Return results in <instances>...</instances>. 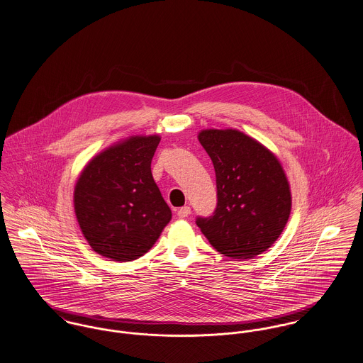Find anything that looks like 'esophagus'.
Segmentation results:
<instances>
[{"label": "esophagus", "instance_id": "obj_1", "mask_svg": "<svg viewBox=\"0 0 363 363\" xmlns=\"http://www.w3.org/2000/svg\"><path fill=\"white\" fill-rule=\"evenodd\" d=\"M190 213H191V208H190V206H183V208H180V209L177 211V216L182 218V219L187 218Z\"/></svg>", "mask_w": 363, "mask_h": 363}]
</instances>
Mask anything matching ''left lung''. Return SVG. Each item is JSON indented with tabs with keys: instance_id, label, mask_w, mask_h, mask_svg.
Listing matches in <instances>:
<instances>
[{
	"instance_id": "left-lung-1",
	"label": "left lung",
	"mask_w": 363,
	"mask_h": 363,
	"mask_svg": "<svg viewBox=\"0 0 363 363\" xmlns=\"http://www.w3.org/2000/svg\"><path fill=\"white\" fill-rule=\"evenodd\" d=\"M198 140L216 174L218 203L198 228L211 245L233 259L266 251L281 234L291 194L277 158L254 138L237 130H203Z\"/></svg>"
}]
</instances>
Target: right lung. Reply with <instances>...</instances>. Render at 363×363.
Segmentation results:
<instances>
[{
  "instance_id": "right-lung-1",
  "label": "right lung",
  "mask_w": 363,
  "mask_h": 363,
  "mask_svg": "<svg viewBox=\"0 0 363 363\" xmlns=\"http://www.w3.org/2000/svg\"><path fill=\"white\" fill-rule=\"evenodd\" d=\"M161 138L132 137L97 155L74 189L77 222L102 257L129 262L143 257L172 218L151 173Z\"/></svg>"
}]
</instances>
